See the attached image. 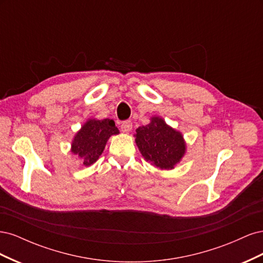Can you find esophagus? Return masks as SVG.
<instances>
[{
  "mask_svg": "<svg viewBox=\"0 0 263 263\" xmlns=\"http://www.w3.org/2000/svg\"><path fill=\"white\" fill-rule=\"evenodd\" d=\"M133 128V124L130 121H126V122H123L122 125H121V129L123 133L125 134H128Z\"/></svg>",
  "mask_w": 263,
  "mask_h": 263,
  "instance_id": "1",
  "label": "esophagus"
}]
</instances>
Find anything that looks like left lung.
Instances as JSON below:
<instances>
[{
	"instance_id": "obj_1",
	"label": "left lung",
	"mask_w": 263,
	"mask_h": 263,
	"mask_svg": "<svg viewBox=\"0 0 263 263\" xmlns=\"http://www.w3.org/2000/svg\"><path fill=\"white\" fill-rule=\"evenodd\" d=\"M135 141L146 161L161 170H172L184 157L186 144L183 135L159 116L136 129Z\"/></svg>"
}]
</instances>
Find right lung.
<instances>
[{"instance_id": "obj_1", "label": "right lung", "mask_w": 263, "mask_h": 263, "mask_svg": "<svg viewBox=\"0 0 263 263\" xmlns=\"http://www.w3.org/2000/svg\"><path fill=\"white\" fill-rule=\"evenodd\" d=\"M119 130L113 119L89 118L82 125L71 142V153L80 158L85 166L97 162L104 150L108 138Z\"/></svg>"}]
</instances>
